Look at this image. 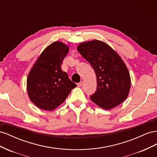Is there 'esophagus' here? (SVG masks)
<instances>
[{
    "label": "esophagus",
    "mask_w": 157,
    "mask_h": 157,
    "mask_svg": "<svg viewBox=\"0 0 157 157\" xmlns=\"http://www.w3.org/2000/svg\"><path fill=\"white\" fill-rule=\"evenodd\" d=\"M82 84H83V83H82V82H79V83H77V86H78V87H81V86H82Z\"/></svg>",
    "instance_id": "34e87169"
}]
</instances>
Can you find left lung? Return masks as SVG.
<instances>
[{"label": "left lung", "instance_id": "left-lung-1", "mask_svg": "<svg viewBox=\"0 0 157 157\" xmlns=\"http://www.w3.org/2000/svg\"><path fill=\"white\" fill-rule=\"evenodd\" d=\"M77 49L96 74L97 91L90 96L94 103L110 110L126 100L131 87L130 75L118 54L98 40L82 43Z\"/></svg>", "mask_w": 157, "mask_h": 157}]
</instances>
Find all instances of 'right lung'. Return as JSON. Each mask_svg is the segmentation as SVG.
<instances>
[{"instance_id": "right-lung-1", "label": "right lung", "mask_w": 157, "mask_h": 157, "mask_svg": "<svg viewBox=\"0 0 157 157\" xmlns=\"http://www.w3.org/2000/svg\"><path fill=\"white\" fill-rule=\"evenodd\" d=\"M69 47L60 41L51 43L41 52L27 78L29 99L38 108L52 110L63 103L76 84L61 69Z\"/></svg>"}]
</instances>
